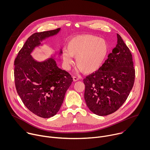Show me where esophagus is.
<instances>
[{"label": "esophagus", "instance_id": "34e87169", "mask_svg": "<svg viewBox=\"0 0 150 150\" xmlns=\"http://www.w3.org/2000/svg\"><path fill=\"white\" fill-rule=\"evenodd\" d=\"M79 78L78 77H77V76H73V80H74V81H78V80H79Z\"/></svg>", "mask_w": 150, "mask_h": 150}]
</instances>
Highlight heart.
I'll return each mask as SVG.
<instances>
[{
  "label": "heart",
  "mask_w": 150,
  "mask_h": 150,
  "mask_svg": "<svg viewBox=\"0 0 150 150\" xmlns=\"http://www.w3.org/2000/svg\"><path fill=\"white\" fill-rule=\"evenodd\" d=\"M108 42L93 35H81L71 38L63 50L62 59L65 68L69 69L75 58L76 66L84 74H90L98 71L108 55Z\"/></svg>",
  "instance_id": "b5f03b06"
}]
</instances>
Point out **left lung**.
<instances>
[{"label":"left lung","instance_id":"1","mask_svg":"<svg viewBox=\"0 0 150 150\" xmlns=\"http://www.w3.org/2000/svg\"><path fill=\"white\" fill-rule=\"evenodd\" d=\"M117 44L96 72L83 79L84 99L89 109L98 116L117 111L126 100L135 81L132 54L117 34Z\"/></svg>","mask_w":150,"mask_h":150}]
</instances>
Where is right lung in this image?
<instances>
[{
	"label": "right lung",
	"instance_id": "1",
	"mask_svg": "<svg viewBox=\"0 0 150 150\" xmlns=\"http://www.w3.org/2000/svg\"><path fill=\"white\" fill-rule=\"evenodd\" d=\"M59 31L57 28L32 34L14 62L17 93L30 111L42 118H49L58 112L73 78L68 72L59 68L53 59L38 62L30 54L40 41Z\"/></svg>",
	"mask_w": 150,
	"mask_h": 150
}]
</instances>
